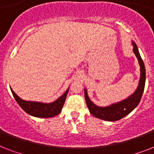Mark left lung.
I'll return each mask as SVG.
<instances>
[{
  "mask_svg": "<svg viewBox=\"0 0 154 154\" xmlns=\"http://www.w3.org/2000/svg\"><path fill=\"white\" fill-rule=\"evenodd\" d=\"M133 46H134V53L138 60L140 69H141V77H140L138 86L137 88L136 91L128 98L125 99L120 102L112 104L109 106L101 107L92 102L88 96L86 89H85V99L86 101V105L89 108L90 113L94 115L95 117L108 121V122H114V121L122 119L126 115L129 114V112H131L137 106L141 101L144 89H145V83H146V68H145L143 60L141 57V55L139 53L137 46L134 42H133Z\"/></svg>",
  "mask_w": 154,
  "mask_h": 154,
  "instance_id": "obj_1",
  "label": "left lung"
}]
</instances>
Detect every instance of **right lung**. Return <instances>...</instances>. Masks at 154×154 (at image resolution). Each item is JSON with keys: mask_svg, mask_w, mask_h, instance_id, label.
Masks as SVG:
<instances>
[{"mask_svg": "<svg viewBox=\"0 0 154 154\" xmlns=\"http://www.w3.org/2000/svg\"><path fill=\"white\" fill-rule=\"evenodd\" d=\"M14 98L18 103V105L22 108V109L28 114L36 117L48 118L53 117L58 115L60 112L64 104H65L66 96H67L69 89L65 92V94L55 101L52 103H42L37 101H27L20 98L17 94L11 89Z\"/></svg>", "mask_w": 154, "mask_h": 154, "instance_id": "right-lung-1", "label": "right lung"}]
</instances>
